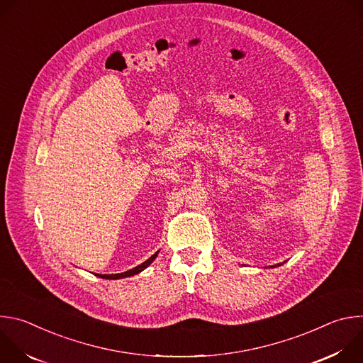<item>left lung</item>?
<instances>
[{
    "mask_svg": "<svg viewBox=\"0 0 363 363\" xmlns=\"http://www.w3.org/2000/svg\"><path fill=\"white\" fill-rule=\"evenodd\" d=\"M286 262H283V263H279V264H274V266H270V269H274V267H280V266H283Z\"/></svg>",
    "mask_w": 363,
    "mask_h": 363,
    "instance_id": "obj_1",
    "label": "left lung"
}]
</instances>
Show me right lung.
<instances>
[{
  "instance_id": "1",
  "label": "right lung",
  "mask_w": 363,
  "mask_h": 363,
  "mask_svg": "<svg viewBox=\"0 0 363 363\" xmlns=\"http://www.w3.org/2000/svg\"><path fill=\"white\" fill-rule=\"evenodd\" d=\"M158 254H160V251H157L153 255H150V257L147 258V260L143 262L142 264H139V266H136L135 269H130V270H128V272L118 273V274H94V276H97V277H100V279H106V280H119V279H125V277H130V276L139 274L140 272H143L146 267H149V266L152 264V262L155 260V258H157Z\"/></svg>"
}]
</instances>
